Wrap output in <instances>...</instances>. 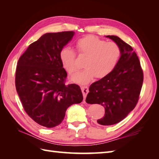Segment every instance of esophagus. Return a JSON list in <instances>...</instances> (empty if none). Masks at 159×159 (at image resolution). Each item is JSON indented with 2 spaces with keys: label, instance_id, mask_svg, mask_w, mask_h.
I'll use <instances>...</instances> for the list:
<instances>
[{
  "label": "esophagus",
  "instance_id": "1",
  "mask_svg": "<svg viewBox=\"0 0 159 159\" xmlns=\"http://www.w3.org/2000/svg\"><path fill=\"white\" fill-rule=\"evenodd\" d=\"M81 90H82V92H83V96H84V100H85V98L87 95V93H88L89 92V88L87 86H81Z\"/></svg>",
  "mask_w": 159,
  "mask_h": 159
}]
</instances>
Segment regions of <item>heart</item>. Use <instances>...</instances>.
<instances>
[{"mask_svg":"<svg viewBox=\"0 0 159 159\" xmlns=\"http://www.w3.org/2000/svg\"><path fill=\"white\" fill-rule=\"evenodd\" d=\"M76 46L79 55L85 58V68L72 78L73 81L80 84L88 83L95 76L102 79L109 75L116 67L121 56V49L117 43L106 42L93 35L79 39ZM59 56L63 68L70 75L79 70L76 52L72 49L68 47L63 48Z\"/></svg>","mask_w":159,"mask_h":159,"instance_id":"heart-1","label":"heart"}]
</instances>
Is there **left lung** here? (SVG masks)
Masks as SVG:
<instances>
[{
  "instance_id": "left-lung-1",
  "label": "left lung",
  "mask_w": 159,
  "mask_h": 159,
  "mask_svg": "<svg viewBox=\"0 0 159 159\" xmlns=\"http://www.w3.org/2000/svg\"><path fill=\"white\" fill-rule=\"evenodd\" d=\"M106 37L120 46L121 58L109 75L90 85L86 102L104 107V116L97 122L110 126L123 120L136 107L143 85V73L139 59L129 44L117 36Z\"/></svg>"
}]
</instances>
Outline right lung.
Returning <instances> with one entry per match:
<instances>
[{"mask_svg": "<svg viewBox=\"0 0 159 159\" xmlns=\"http://www.w3.org/2000/svg\"><path fill=\"white\" fill-rule=\"evenodd\" d=\"M74 31L48 33L30 44L18 61L16 88L26 113L36 123L53 128L62 122L67 108L83 101L80 87L66 84L60 52Z\"/></svg>", "mask_w": 159, "mask_h": 159, "instance_id": "obj_1", "label": "right lung"}]
</instances>
